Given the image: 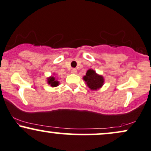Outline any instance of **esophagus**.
<instances>
[{"label": "esophagus", "mask_w": 151, "mask_h": 151, "mask_svg": "<svg viewBox=\"0 0 151 151\" xmlns=\"http://www.w3.org/2000/svg\"><path fill=\"white\" fill-rule=\"evenodd\" d=\"M71 72H72V74H76V73H77V69H75V68L72 69V70H71Z\"/></svg>", "instance_id": "34e87169"}]
</instances>
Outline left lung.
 Masks as SVG:
<instances>
[{
    "label": "left lung",
    "instance_id": "8db88e82",
    "mask_svg": "<svg viewBox=\"0 0 151 151\" xmlns=\"http://www.w3.org/2000/svg\"><path fill=\"white\" fill-rule=\"evenodd\" d=\"M83 79L91 90H97L103 86L104 79L102 76L99 75L93 70L87 71L86 76L83 77Z\"/></svg>",
    "mask_w": 151,
    "mask_h": 151
}]
</instances>
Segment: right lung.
Returning a JSON list of instances; mask_svg holds the SVG:
<instances>
[{"label": "right lung", "instance_id": "obj_1", "mask_svg": "<svg viewBox=\"0 0 151 151\" xmlns=\"http://www.w3.org/2000/svg\"><path fill=\"white\" fill-rule=\"evenodd\" d=\"M48 83L52 87L57 86L58 85V83H59V82H58L57 80H55V79L53 77H50L48 78Z\"/></svg>", "mask_w": 151, "mask_h": 151}]
</instances>
